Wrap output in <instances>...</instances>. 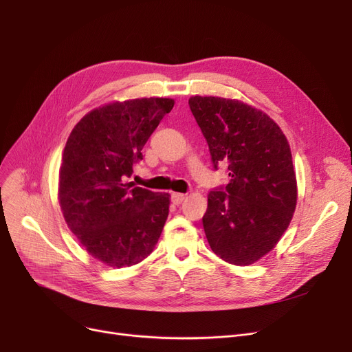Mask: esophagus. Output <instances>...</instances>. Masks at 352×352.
Returning <instances> with one entry per match:
<instances>
[{
  "label": "esophagus",
  "mask_w": 352,
  "mask_h": 352,
  "mask_svg": "<svg viewBox=\"0 0 352 352\" xmlns=\"http://www.w3.org/2000/svg\"><path fill=\"white\" fill-rule=\"evenodd\" d=\"M184 198H186V195H184V194H179V192H173L171 194V201L174 202L175 206H179L181 202L184 201Z\"/></svg>",
  "instance_id": "34e87169"
}]
</instances>
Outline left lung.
I'll use <instances>...</instances> for the list:
<instances>
[{
    "mask_svg": "<svg viewBox=\"0 0 352 352\" xmlns=\"http://www.w3.org/2000/svg\"><path fill=\"white\" fill-rule=\"evenodd\" d=\"M188 104L214 168L227 165L231 177L208 194V244L224 261L250 265L280 241L297 206L288 141L267 114L241 101L197 96Z\"/></svg>",
    "mask_w": 352,
    "mask_h": 352,
    "instance_id": "obj_1",
    "label": "left lung"
}]
</instances>
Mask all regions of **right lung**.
Listing matches in <instances>:
<instances>
[{
	"instance_id": "add662e5",
	"label": "right lung",
	"mask_w": 352,
	"mask_h": 352,
	"mask_svg": "<svg viewBox=\"0 0 352 352\" xmlns=\"http://www.w3.org/2000/svg\"><path fill=\"white\" fill-rule=\"evenodd\" d=\"M174 107L138 98L91 111L68 137L60 168L67 226L97 260L129 267L150 255L168 217L170 195L126 182L142 146Z\"/></svg>"
}]
</instances>
